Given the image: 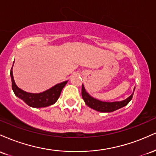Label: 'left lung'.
<instances>
[{
	"label": "left lung",
	"instance_id": "8db88e82",
	"mask_svg": "<svg viewBox=\"0 0 156 156\" xmlns=\"http://www.w3.org/2000/svg\"><path fill=\"white\" fill-rule=\"evenodd\" d=\"M135 90V88H134ZM133 90V92H134ZM133 94H131L130 97H128L126 100L122 101L119 102H113V103H108V102H103L101 101H98V100L94 99L91 97L89 94L86 92L84 87L82 85V89H81V94L82 98H83L85 103L88 105L89 107L92 108L94 110L98 111V112H112L114 111L117 110L122 108V107L125 106V105H128V103L130 101V100L132 99L133 95Z\"/></svg>",
	"mask_w": 156,
	"mask_h": 156
}]
</instances>
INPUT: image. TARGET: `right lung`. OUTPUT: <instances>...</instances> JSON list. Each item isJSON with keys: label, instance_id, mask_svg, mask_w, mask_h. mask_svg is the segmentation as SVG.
<instances>
[{"label": "right lung", "instance_id": "obj_1", "mask_svg": "<svg viewBox=\"0 0 156 156\" xmlns=\"http://www.w3.org/2000/svg\"><path fill=\"white\" fill-rule=\"evenodd\" d=\"M10 75L11 78H12V87L15 95L22 99L27 105L31 107H34V108L47 107L55 103L59 98L62 89L67 83V80H66L61 83L56 84L54 87L43 92L34 94V93L26 92L18 88L14 80L12 70H11Z\"/></svg>", "mask_w": 156, "mask_h": 156}]
</instances>
